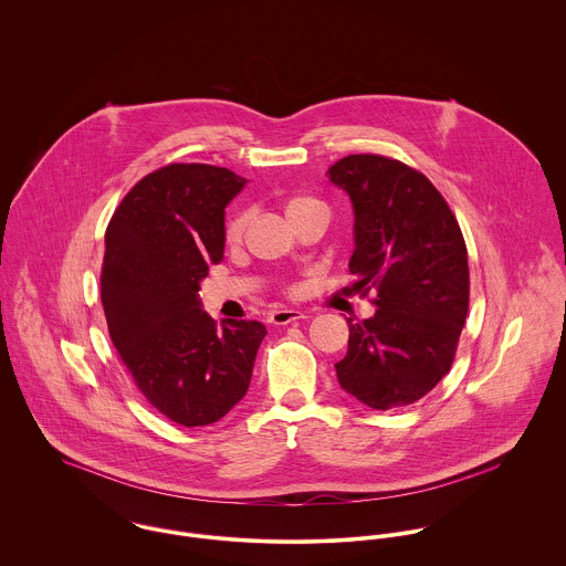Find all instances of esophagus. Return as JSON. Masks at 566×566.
<instances>
[{
  "label": "esophagus",
  "mask_w": 566,
  "mask_h": 566,
  "mask_svg": "<svg viewBox=\"0 0 566 566\" xmlns=\"http://www.w3.org/2000/svg\"><path fill=\"white\" fill-rule=\"evenodd\" d=\"M303 318H307L303 312H298V310H276V312H272L270 314V318H268V323L272 324H290L296 323V321H303Z\"/></svg>",
  "instance_id": "esophagus-1"
}]
</instances>
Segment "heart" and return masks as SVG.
<instances>
[{
  "label": "heart",
  "mask_w": 566,
  "mask_h": 566,
  "mask_svg": "<svg viewBox=\"0 0 566 566\" xmlns=\"http://www.w3.org/2000/svg\"><path fill=\"white\" fill-rule=\"evenodd\" d=\"M323 202H318L316 198H310V196H296V198H290L287 200V216L290 220H296L301 213L314 209V207H321ZM245 224H248V211L243 209H235L229 218H227V224H224V240L229 243L242 242L243 231H245Z\"/></svg>",
  "instance_id": "heart-1"
}]
</instances>
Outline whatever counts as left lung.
Returning a JSON list of instances; mask_svg holds the SVG:
<instances>
[{"label":"left lung","mask_w":566,"mask_h":566,"mask_svg":"<svg viewBox=\"0 0 566 566\" xmlns=\"http://www.w3.org/2000/svg\"><path fill=\"white\" fill-rule=\"evenodd\" d=\"M355 211L348 270L373 318L348 321L339 386L373 409L416 403L449 373L469 314V254L442 193L418 169L381 155L328 167Z\"/></svg>","instance_id":"1"}]
</instances>
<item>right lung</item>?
<instances>
[{
	"label": "right lung",
	"mask_w": 566,
	"mask_h": 566,
	"mask_svg": "<svg viewBox=\"0 0 566 566\" xmlns=\"http://www.w3.org/2000/svg\"><path fill=\"white\" fill-rule=\"evenodd\" d=\"M245 178L227 167L169 163L115 209L102 261L111 339L139 392L182 427L227 416L248 392L265 326L216 321L200 281L224 256V209Z\"/></svg>",
	"instance_id": "right-lung-1"
}]
</instances>
